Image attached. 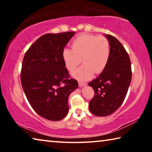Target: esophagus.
<instances>
[{
	"label": "esophagus",
	"mask_w": 152,
	"mask_h": 152,
	"mask_svg": "<svg viewBox=\"0 0 152 152\" xmlns=\"http://www.w3.org/2000/svg\"><path fill=\"white\" fill-rule=\"evenodd\" d=\"M78 84H79V86L80 87H82L84 86H86V83H84V82H78Z\"/></svg>",
	"instance_id": "34e87169"
}]
</instances>
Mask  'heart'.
<instances>
[{
	"mask_svg": "<svg viewBox=\"0 0 152 152\" xmlns=\"http://www.w3.org/2000/svg\"><path fill=\"white\" fill-rule=\"evenodd\" d=\"M110 56V46L103 36L82 34L74 39L71 49L62 51V59L66 68L70 72L76 69L82 61L80 68L72 73L79 80H87L94 72L101 74L107 65Z\"/></svg>",
	"mask_w": 152,
	"mask_h": 152,
	"instance_id": "obj_1",
	"label": "heart"
}]
</instances>
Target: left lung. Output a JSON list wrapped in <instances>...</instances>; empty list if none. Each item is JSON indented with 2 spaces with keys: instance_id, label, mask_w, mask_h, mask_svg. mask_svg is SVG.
Here are the masks:
<instances>
[{
  "instance_id": "8db88e82",
  "label": "left lung",
  "mask_w": 152,
  "mask_h": 152,
  "mask_svg": "<svg viewBox=\"0 0 152 152\" xmlns=\"http://www.w3.org/2000/svg\"><path fill=\"white\" fill-rule=\"evenodd\" d=\"M109 40L110 56L107 65L100 76L89 82L94 96L89 102V109L98 117L113 114L122 104L132 81L130 58L120 42L110 35Z\"/></svg>"
}]
</instances>
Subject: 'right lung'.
Here are the masks:
<instances>
[{
  "mask_svg": "<svg viewBox=\"0 0 152 152\" xmlns=\"http://www.w3.org/2000/svg\"><path fill=\"white\" fill-rule=\"evenodd\" d=\"M75 32L40 37L27 51L22 64L23 89L33 110L45 119L58 121L69 111L68 97L78 87L70 79L62 51Z\"/></svg>",
  "mask_w": 152,
  "mask_h": 152,
  "instance_id": "1",
  "label": "right lung"
}]
</instances>
